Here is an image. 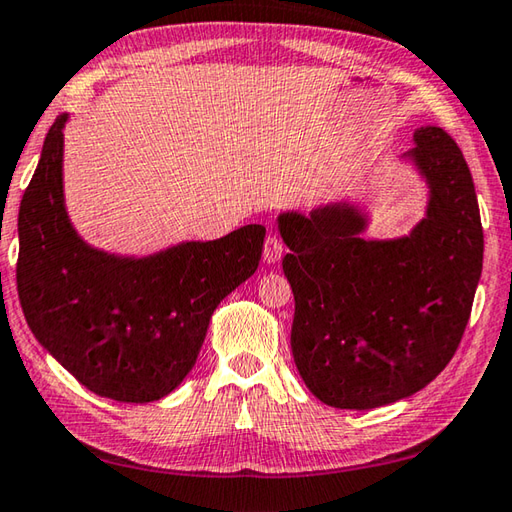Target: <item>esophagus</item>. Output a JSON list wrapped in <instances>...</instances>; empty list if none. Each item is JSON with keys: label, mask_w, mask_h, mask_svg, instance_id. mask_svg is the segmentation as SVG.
Masks as SVG:
<instances>
[{"label": "esophagus", "mask_w": 512, "mask_h": 512, "mask_svg": "<svg viewBox=\"0 0 512 512\" xmlns=\"http://www.w3.org/2000/svg\"><path fill=\"white\" fill-rule=\"evenodd\" d=\"M283 252H285L283 240L278 238L276 234H269V236L265 238V245H263V258H265V263H269V265L278 263V260H281V256H283Z\"/></svg>", "instance_id": "obj_1"}]
</instances>
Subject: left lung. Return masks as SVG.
Listing matches in <instances>:
<instances>
[{"label":"left lung","mask_w":512,"mask_h":512,"mask_svg":"<svg viewBox=\"0 0 512 512\" xmlns=\"http://www.w3.org/2000/svg\"><path fill=\"white\" fill-rule=\"evenodd\" d=\"M428 214L397 240H363L359 209L334 202L287 211L278 229L294 292L292 354L316 399L332 408L388 406L446 368L468 325L484 263L470 169L441 127L414 131Z\"/></svg>","instance_id":"1"}]
</instances>
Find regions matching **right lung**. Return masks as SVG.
<instances>
[{
    "label": "right lung",
    "mask_w": 512,
    "mask_h": 512,
    "mask_svg": "<svg viewBox=\"0 0 512 512\" xmlns=\"http://www.w3.org/2000/svg\"><path fill=\"white\" fill-rule=\"evenodd\" d=\"M60 115L19 205L17 294L26 323L84 388L122 403L167 397L194 368L211 314L256 272L265 227L147 258L93 249L62 194Z\"/></svg>",
    "instance_id": "add662e5"
}]
</instances>
